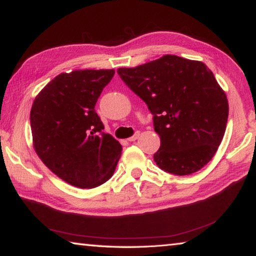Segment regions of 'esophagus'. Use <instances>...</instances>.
Returning a JSON list of instances; mask_svg holds the SVG:
<instances>
[{"mask_svg": "<svg viewBox=\"0 0 256 256\" xmlns=\"http://www.w3.org/2000/svg\"><path fill=\"white\" fill-rule=\"evenodd\" d=\"M138 136H140V132H136V134H134V136H132L131 138H128V141H136Z\"/></svg>", "mask_w": 256, "mask_h": 256, "instance_id": "34e87169", "label": "esophagus"}]
</instances>
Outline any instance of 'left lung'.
I'll return each instance as SVG.
<instances>
[{"label": "left lung", "mask_w": 256, "mask_h": 256, "mask_svg": "<svg viewBox=\"0 0 256 256\" xmlns=\"http://www.w3.org/2000/svg\"><path fill=\"white\" fill-rule=\"evenodd\" d=\"M125 84L154 115L162 170L184 176L210 162L222 141L228 100L214 73L200 60L164 55L136 68H120Z\"/></svg>", "instance_id": "8db88e82"}]
</instances>
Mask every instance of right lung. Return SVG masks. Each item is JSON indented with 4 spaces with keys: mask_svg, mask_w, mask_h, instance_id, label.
I'll use <instances>...</instances> for the list:
<instances>
[{
    "mask_svg": "<svg viewBox=\"0 0 256 256\" xmlns=\"http://www.w3.org/2000/svg\"><path fill=\"white\" fill-rule=\"evenodd\" d=\"M114 70H76L55 76L30 112L34 148L60 180L80 188L102 185L114 174L122 146L94 110Z\"/></svg>",
    "mask_w": 256,
    "mask_h": 256,
    "instance_id": "add662e5",
    "label": "right lung"
}]
</instances>
